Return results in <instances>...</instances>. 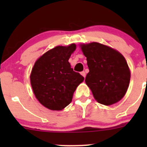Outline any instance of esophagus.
<instances>
[{"label":"esophagus","mask_w":147,"mask_h":147,"mask_svg":"<svg viewBox=\"0 0 147 147\" xmlns=\"http://www.w3.org/2000/svg\"><path fill=\"white\" fill-rule=\"evenodd\" d=\"M81 75H82V76L84 77V78H85V76H86V72H84V71H82V72H81Z\"/></svg>","instance_id":"obj_1"}]
</instances>
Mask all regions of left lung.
I'll return each instance as SVG.
<instances>
[{
	"mask_svg": "<svg viewBox=\"0 0 147 147\" xmlns=\"http://www.w3.org/2000/svg\"><path fill=\"white\" fill-rule=\"evenodd\" d=\"M90 72L85 82L99 103L111 105L125 95L130 81V71L119 52L98 42L82 45Z\"/></svg>",
	"mask_w": 147,
	"mask_h": 147,
	"instance_id": "1",
	"label": "left lung"
}]
</instances>
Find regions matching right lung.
<instances>
[{
	"instance_id": "1",
	"label": "right lung",
	"mask_w": 147,
	"mask_h": 147,
	"mask_svg": "<svg viewBox=\"0 0 147 147\" xmlns=\"http://www.w3.org/2000/svg\"><path fill=\"white\" fill-rule=\"evenodd\" d=\"M76 48L57 46L42 55L34 65L30 83L40 103L51 110H62L72 101L74 92L84 77L73 71L68 62Z\"/></svg>"
}]
</instances>
